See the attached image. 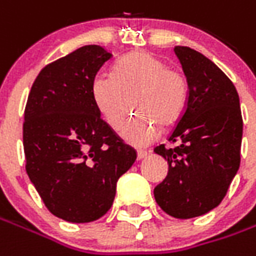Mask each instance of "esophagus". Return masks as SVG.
Instances as JSON below:
<instances>
[{"instance_id":"esophagus-1","label":"esophagus","mask_w":256,"mask_h":256,"mask_svg":"<svg viewBox=\"0 0 256 256\" xmlns=\"http://www.w3.org/2000/svg\"><path fill=\"white\" fill-rule=\"evenodd\" d=\"M146 155H148V152H146V151H142V150H140V151L137 152V158L144 159V158H146Z\"/></svg>"}]
</instances>
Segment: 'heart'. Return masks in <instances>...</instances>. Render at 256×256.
Segmentation results:
<instances>
[{
	"instance_id": "heart-1",
	"label": "heart",
	"mask_w": 256,
	"mask_h": 256,
	"mask_svg": "<svg viewBox=\"0 0 256 256\" xmlns=\"http://www.w3.org/2000/svg\"><path fill=\"white\" fill-rule=\"evenodd\" d=\"M91 94L100 114L114 130L122 128L134 101L140 114L123 128L122 137L142 146L158 137L160 123L172 124L183 114L188 82L183 72L166 68L152 54L137 51L116 62L114 76H96Z\"/></svg>"
}]
</instances>
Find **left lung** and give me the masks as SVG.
<instances>
[{
	"label": "left lung",
	"mask_w": 256,
	"mask_h": 256,
	"mask_svg": "<svg viewBox=\"0 0 256 256\" xmlns=\"http://www.w3.org/2000/svg\"><path fill=\"white\" fill-rule=\"evenodd\" d=\"M174 54L188 82V98L169 136L178 146L154 150L169 165L154 196L168 215L191 219L208 214L226 196L240 168L242 118L238 92L212 60L188 47L178 46Z\"/></svg>",
	"instance_id": "left-lung-1"
}]
</instances>
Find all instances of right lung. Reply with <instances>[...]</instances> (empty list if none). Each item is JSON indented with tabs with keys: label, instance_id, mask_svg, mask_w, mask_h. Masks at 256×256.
<instances>
[{
	"label": "right lung",
	"instance_id": "obj_1",
	"mask_svg": "<svg viewBox=\"0 0 256 256\" xmlns=\"http://www.w3.org/2000/svg\"><path fill=\"white\" fill-rule=\"evenodd\" d=\"M112 54L84 46L47 65L28 94L23 148L26 172L48 210L66 222L100 219L137 154L101 119L91 86Z\"/></svg>",
	"mask_w": 256,
	"mask_h": 256
}]
</instances>
